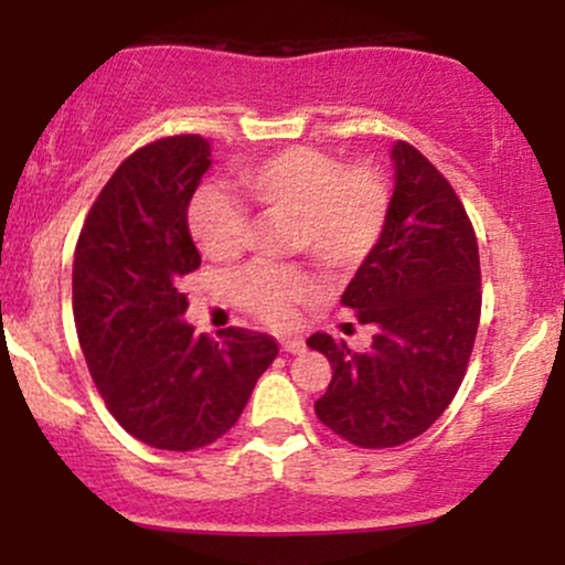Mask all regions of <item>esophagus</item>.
<instances>
[{
  "label": "esophagus",
  "instance_id": "34e87169",
  "mask_svg": "<svg viewBox=\"0 0 565 565\" xmlns=\"http://www.w3.org/2000/svg\"><path fill=\"white\" fill-rule=\"evenodd\" d=\"M281 350H284V353H302L305 340H302V337H284Z\"/></svg>",
  "mask_w": 565,
  "mask_h": 565
}]
</instances>
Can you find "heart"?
Segmentation results:
<instances>
[{"instance_id": "obj_1", "label": "heart", "mask_w": 565, "mask_h": 565, "mask_svg": "<svg viewBox=\"0 0 565 565\" xmlns=\"http://www.w3.org/2000/svg\"><path fill=\"white\" fill-rule=\"evenodd\" d=\"M238 185L263 215L291 220V244L321 268L348 274L377 249L391 217V191L372 167H345L316 148L295 146L238 172ZM188 231L212 260L242 252L246 215L215 191H199L188 206ZM233 295L252 316L274 327L297 321L316 284L300 268L252 265L233 278Z\"/></svg>"}]
</instances>
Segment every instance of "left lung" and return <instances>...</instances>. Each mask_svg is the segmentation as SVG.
<instances>
[{
    "mask_svg": "<svg viewBox=\"0 0 565 565\" xmlns=\"http://www.w3.org/2000/svg\"><path fill=\"white\" fill-rule=\"evenodd\" d=\"M391 161L387 228L340 300L374 329L372 348L308 337L332 364L316 417L361 449L401 446L436 423L462 385L481 321V263L462 201L408 142H395Z\"/></svg>",
    "mask_w": 565,
    "mask_h": 565,
    "instance_id": "obj_1",
    "label": "left lung"
}]
</instances>
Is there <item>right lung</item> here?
I'll use <instances>...</instances> for the list:
<instances>
[{"label":"right lung","instance_id":"obj_1","mask_svg":"<svg viewBox=\"0 0 565 565\" xmlns=\"http://www.w3.org/2000/svg\"><path fill=\"white\" fill-rule=\"evenodd\" d=\"M212 167L210 142L178 135L140 148L95 199L74 255V321L97 391L129 436L164 451L215 444L274 364V337L193 334L180 278L201 255L188 204Z\"/></svg>","mask_w":565,"mask_h":565}]
</instances>
